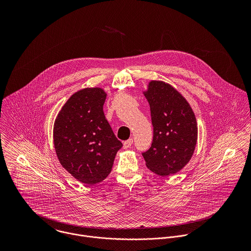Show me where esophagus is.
<instances>
[{
  "instance_id": "obj_1",
  "label": "esophagus",
  "mask_w": 251,
  "mask_h": 251,
  "mask_svg": "<svg viewBox=\"0 0 251 251\" xmlns=\"http://www.w3.org/2000/svg\"><path fill=\"white\" fill-rule=\"evenodd\" d=\"M133 143V140L132 139H128L126 141L124 142V149H128L131 147V145Z\"/></svg>"
}]
</instances>
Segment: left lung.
Listing matches in <instances>:
<instances>
[{
  "label": "left lung",
  "mask_w": 251,
  "mask_h": 251,
  "mask_svg": "<svg viewBox=\"0 0 251 251\" xmlns=\"http://www.w3.org/2000/svg\"><path fill=\"white\" fill-rule=\"evenodd\" d=\"M151 109L153 137L142 152L147 167L159 176L176 174L190 160L197 142L195 115L171 85L151 81L144 93Z\"/></svg>",
  "instance_id": "obj_1"
}]
</instances>
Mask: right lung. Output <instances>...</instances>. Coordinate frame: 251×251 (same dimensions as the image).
I'll use <instances>...</instances> for the list:
<instances>
[{
	"mask_svg": "<svg viewBox=\"0 0 251 251\" xmlns=\"http://www.w3.org/2000/svg\"><path fill=\"white\" fill-rule=\"evenodd\" d=\"M105 100L106 94L100 88L80 90L62 107L54 125V146L60 163L85 184L105 179L123 147L105 119Z\"/></svg>",
	"mask_w": 251,
	"mask_h": 251,
	"instance_id": "right-lung-1",
	"label": "right lung"
}]
</instances>
